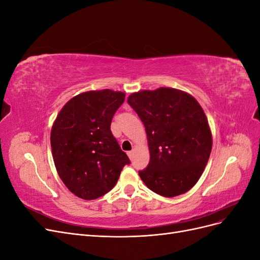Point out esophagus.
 Wrapping results in <instances>:
<instances>
[{
	"label": "esophagus",
	"instance_id": "1",
	"mask_svg": "<svg viewBox=\"0 0 260 260\" xmlns=\"http://www.w3.org/2000/svg\"><path fill=\"white\" fill-rule=\"evenodd\" d=\"M127 154H128V156H129V158L131 159L132 156H133V149H132V151H129Z\"/></svg>",
	"mask_w": 260,
	"mask_h": 260
}]
</instances>
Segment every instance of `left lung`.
<instances>
[{
    "instance_id": "1",
    "label": "left lung",
    "mask_w": 260,
    "mask_h": 260,
    "mask_svg": "<svg viewBox=\"0 0 260 260\" xmlns=\"http://www.w3.org/2000/svg\"><path fill=\"white\" fill-rule=\"evenodd\" d=\"M129 105L142 120L149 164L139 176L165 198L184 194L205 169L212 147L207 117L191 94L174 88L135 92Z\"/></svg>"
}]
</instances>
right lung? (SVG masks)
Masks as SVG:
<instances>
[{"label":"right lung","mask_w":260,"mask_h":260,"mask_svg":"<svg viewBox=\"0 0 260 260\" xmlns=\"http://www.w3.org/2000/svg\"><path fill=\"white\" fill-rule=\"evenodd\" d=\"M125 94L109 89L70 99L51 130L57 174L68 190L85 201L109 192L130 160L112 135L111 122Z\"/></svg>","instance_id":"right-lung-1"}]
</instances>
